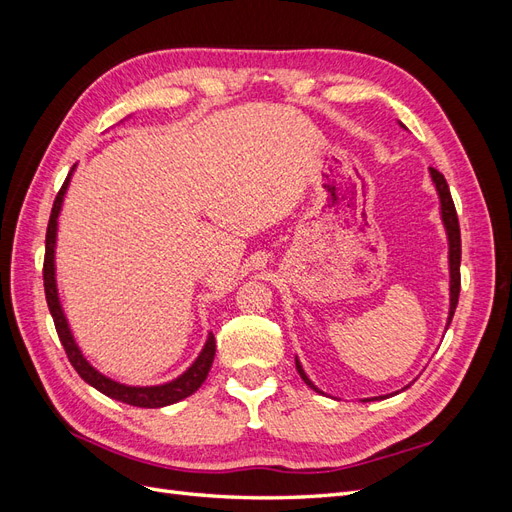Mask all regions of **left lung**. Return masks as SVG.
I'll use <instances>...</instances> for the list:
<instances>
[{"label":"left lung","mask_w":512,"mask_h":512,"mask_svg":"<svg viewBox=\"0 0 512 512\" xmlns=\"http://www.w3.org/2000/svg\"><path fill=\"white\" fill-rule=\"evenodd\" d=\"M401 128H406L404 123H399ZM429 175H431V181L433 185H436V192H438V198H440V218H442V224H444V230H446V239H448V273H451V282H448V290H451V307H448V320H446V329L448 324H451L453 320V314L457 309V301H459V290H461V275H459V265H461V235H459V220H457V211H455V205H453V198H451V190H448V183L444 179L442 173H438L436 168H429ZM294 365H297V371L299 376L303 378V382L309 386V389H314L316 393H322L318 386L307 378L303 365L299 363L297 356H294ZM410 386V384H408ZM408 386H404V389H408ZM401 389V391H404ZM378 399V397H374ZM384 399V397H380ZM363 401H371V399H363Z\"/></svg>","instance_id":"obj_1"}]
</instances>
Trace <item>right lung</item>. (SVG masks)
Here are the masks:
<instances>
[{
  "instance_id": "obj_1",
  "label": "right lung",
  "mask_w": 512,
  "mask_h": 512,
  "mask_svg": "<svg viewBox=\"0 0 512 512\" xmlns=\"http://www.w3.org/2000/svg\"><path fill=\"white\" fill-rule=\"evenodd\" d=\"M72 170L66 177L64 185H61V190H59L55 203H53V209H51L49 228H46V254H44V271H42L46 303H49V312L53 316L59 342H61V346H64L72 367L76 369V374H79L87 384L94 386V389L104 393L106 397L123 401V404L136 406V408H164L170 404H177V401L196 393L200 386H203V382L207 380V374H209V369L213 365V356H215L213 333L207 335V342H205L203 350H200V354L196 356V361L188 369H185L179 378L164 382V384H156V386H130V384H121L113 378L100 374V371L85 359L79 344H76V339L70 331L64 307H61V301H59V290H57V280H55V243H57V220H59L61 205H64V196L68 192V185L72 179Z\"/></svg>"
}]
</instances>
